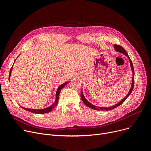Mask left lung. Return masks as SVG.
<instances>
[{"mask_svg":"<svg viewBox=\"0 0 151 151\" xmlns=\"http://www.w3.org/2000/svg\"><path fill=\"white\" fill-rule=\"evenodd\" d=\"M114 48H115V50H116V51H118V52H121V53H123L124 54H125V55H127V56L128 58L129 59L130 63V66H131V68H132V72H133V80H132V83L131 88H130V91H129L128 94L127 95V96L125 97V98H124L120 102H119L118 104H116V105H113V106H112L108 107V108L97 107V106H94V105H93L92 104H90V103L85 99V97H84L83 94V92H82V91H81V99H82V100H83L84 104L87 106H88V107H89V108H92V109H95V110H98V111H108V110H111V109H114V108H117V106L121 105L122 104V103H123L127 99V97L130 96V93H132V91H133V88H134V68H133V65L131 59H130V58H129V55H128L127 52H126V51L123 48V47H122V46H119V45H114Z\"/></svg>","mask_w":151,"mask_h":151,"instance_id":"8db88e82","label":"left lung"}]
</instances>
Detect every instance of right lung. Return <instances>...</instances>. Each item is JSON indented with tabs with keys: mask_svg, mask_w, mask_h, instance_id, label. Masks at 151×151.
Returning a JSON list of instances; mask_svg holds the SVG:
<instances>
[{
	"mask_svg": "<svg viewBox=\"0 0 151 151\" xmlns=\"http://www.w3.org/2000/svg\"><path fill=\"white\" fill-rule=\"evenodd\" d=\"M13 67V66H12ZM12 67L10 69V74H9V80H10V75H11V72H12ZM68 82L67 83H65L64 84H63L62 85H60L58 90H57V92H56V99H55V102L54 103V104L49 106L47 107L46 108H45V109H27V108H23V107H21L23 109H24L25 110H27L29 112H31V113H36V114H44V113H49V112H51L52 110H53L55 107H56L57 105H58V100H59V94H60V92L61 91V89L64 87L67 84Z\"/></svg>",
	"mask_w": 151,
	"mask_h": 151,
	"instance_id": "add662e5",
	"label": "right lung"
}]
</instances>
